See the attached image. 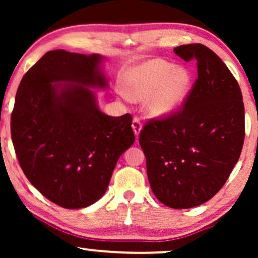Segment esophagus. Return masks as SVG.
Instances as JSON below:
<instances>
[{
  "label": "esophagus",
  "instance_id": "esophagus-1",
  "mask_svg": "<svg viewBox=\"0 0 258 258\" xmlns=\"http://www.w3.org/2000/svg\"><path fill=\"white\" fill-rule=\"evenodd\" d=\"M132 126H133V130H134V134H135L136 135V137L140 135V133H141V130H142V123H141V121L139 118H134L133 119V124H132Z\"/></svg>",
  "mask_w": 258,
  "mask_h": 258
}]
</instances>
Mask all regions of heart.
Returning a JSON list of instances; mask_svg holds the SVG:
<instances>
[{"label": "heart", "mask_w": 258, "mask_h": 258, "mask_svg": "<svg viewBox=\"0 0 258 258\" xmlns=\"http://www.w3.org/2000/svg\"><path fill=\"white\" fill-rule=\"evenodd\" d=\"M190 74L163 59H150L126 70L122 77V95L129 100H144V109L156 118L174 115L184 103Z\"/></svg>", "instance_id": "1"}]
</instances>
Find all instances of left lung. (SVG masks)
Listing matches in <instances>:
<instances>
[{"label":"left lung","instance_id":"left-lung-1","mask_svg":"<svg viewBox=\"0 0 258 258\" xmlns=\"http://www.w3.org/2000/svg\"><path fill=\"white\" fill-rule=\"evenodd\" d=\"M197 61V77L182 110L148 122L140 134L156 199L169 208L206 203L227 182L244 142V104L237 81L206 45L174 49Z\"/></svg>","mask_w":258,"mask_h":258}]
</instances>
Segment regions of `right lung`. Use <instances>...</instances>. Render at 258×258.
I'll return each mask as SVG.
<instances>
[{
    "instance_id": "1",
    "label": "right lung",
    "mask_w": 258,
    "mask_h": 258,
    "mask_svg": "<svg viewBox=\"0 0 258 258\" xmlns=\"http://www.w3.org/2000/svg\"><path fill=\"white\" fill-rule=\"evenodd\" d=\"M100 54H44L21 81L12 140L29 182L66 209L97 202L118 158L135 142L129 114L105 115L93 89H107Z\"/></svg>"
}]
</instances>
